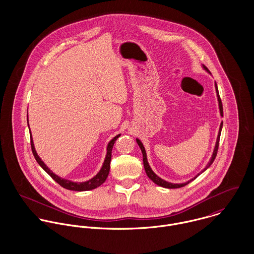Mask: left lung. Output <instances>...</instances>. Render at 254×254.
<instances>
[{
  "label": "left lung",
  "mask_w": 254,
  "mask_h": 254,
  "mask_svg": "<svg viewBox=\"0 0 254 254\" xmlns=\"http://www.w3.org/2000/svg\"><path fill=\"white\" fill-rule=\"evenodd\" d=\"M203 68H204L206 71H208V72H209V70L207 69V67H205L204 65H203ZM215 88H216V93H217L218 103H219L220 114H221V116H223V106H222V102H221V99H220V96H219V92H218L217 84H216V82H215ZM222 126H223V122H221V124H220L219 133H218L217 141H216V145H215L214 150H213L212 157L210 158V161L208 162V164L206 165V167H205V168H204L200 173L204 172V171H205V170H206V169H207V168H208V167L213 163V161H214V159H215V157H216V155H217L218 147H219V141H220V135H221ZM136 141H137L138 145H139L140 148H141V150H142V153H143V162H144V167H145V173H146L147 177H148L151 181L153 182V183H155L156 185H158V186H160V187H163V188H167V189H178V188L185 187V186H186V185H188L189 183H190V182L193 181L195 178H197V176H198V175H200V173H198L195 177H193V179H190V181L186 182V183H183V184H173V183H169V182H166L164 181V180H162L161 178H159V177H158V176H157V175H156V174L151 170V168H150V166H149V164H148V162H147L145 147H144V145L142 144V142H141L139 139H137Z\"/></svg>",
  "instance_id": "obj_1"
}]
</instances>
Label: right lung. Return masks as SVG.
Segmentation results:
<instances>
[{"instance_id": "right-lung-1", "label": "right lung", "mask_w": 254, "mask_h": 254, "mask_svg": "<svg viewBox=\"0 0 254 254\" xmlns=\"http://www.w3.org/2000/svg\"><path fill=\"white\" fill-rule=\"evenodd\" d=\"M28 121V119H27ZM120 135H117L115 136L108 145V152H107V156H106V159H105V162L103 164V167L102 169L100 170V172L94 177L92 178L91 180L86 182H82V183H75V182L69 181V180H65V179H62L61 177L57 176L55 173H53L46 165L45 163L41 160V158L38 156L37 154L36 150H35V147H34V144H33V141H32V136H30V140H31V149H32V152H33V155L36 159L37 162L39 163V165L55 180L58 184H60L63 188L66 189V190H77V191H83V190H94L98 187H100L102 184H104L105 181L107 180L108 176H109V168H110V160H111V150H112V147L113 145L115 143V141L118 139Z\"/></svg>"}]
</instances>
